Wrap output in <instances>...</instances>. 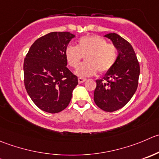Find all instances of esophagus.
<instances>
[{"mask_svg": "<svg viewBox=\"0 0 159 159\" xmlns=\"http://www.w3.org/2000/svg\"><path fill=\"white\" fill-rule=\"evenodd\" d=\"M84 81H86V79H85V78H78V82H79L80 84H81V83H84Z\"/></svg>", "mask_w": 159, "mask_h": 159, "instance_id": "obj_1", "label": "esophagus"}]
</instances>
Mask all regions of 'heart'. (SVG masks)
<instances>
[{"label":"heart","mask_w":159,"mask_h":159,"mask_svg":"<svg viewBox=\"0 0 159 159\" xmlns=\"http://www.w3.org/2000/svg\"><path fill=\"white\" fill-rule=\"evenodd\" d=\"M83 56L86 57V63L78 68ZM117 57L116 47L98 35L81 37L78 47L68 46L65 50L67 64L73 68H78L75 74L80 78L92 76L98 70L101 73L109 71L115 64Z\"/></svg>","instance_id":"heart-1"}]
</instances>
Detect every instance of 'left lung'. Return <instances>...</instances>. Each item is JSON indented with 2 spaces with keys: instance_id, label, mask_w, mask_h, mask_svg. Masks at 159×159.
<instances>
[{
  "instance_id": "obj_1",
  "label": "left lung",
  "mask_w": 159,
  "mask_h": 159,
  "mask_svg": "<svg viewBox=\"0 0 159 159\" xmlns=\"http://www.w3.org/2000/svg\"><path fill=\"white\" fill-rule=\"evenodd\" d=\"M112 42L118 51L113 67L103 79L96 80L94 101L106 112H114L124 107L138 89L140 65L130 43L116 33L105 35Z\"/></svg>"
}]
</instances>
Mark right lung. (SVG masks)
Instances as JSON below:
<instances>
[{
	"label": "right lung",
	"mask_w": 159,
	"mask_h": 159,
	"mask_svg": "<svg viewBox=\"0 0 159 159\" xmlns=\"http://www.w3.org/2000/svg\"><path fill=\"white\" fill-rule=\"evenodd\" d=\"M75 35L53 32L39 38L24 60V84L28 95L42 110L57 113L70 103L78 77L67 67L65 50Z\"/></svg>",
	"instance_id": "add662e5"
}]
</instances>
